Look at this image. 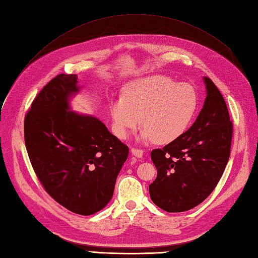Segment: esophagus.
Masks as SVG:
<instances>
[{"label":"esophagus","instance_id":"1","mask_svg":"<svg viewBox=\"0 0 258 258\" xmlns=\"http://www.w3.org/2000/svg\"><path fill=\"white\" fill-rule=\"evenodd\" d=\"M131 154L134 155V156H136L137 158H141L142 156H143V151L140 150V148L132 147V148H131Z\"/></svg>","mask_w":258,"mask_h":258}]
</instances>
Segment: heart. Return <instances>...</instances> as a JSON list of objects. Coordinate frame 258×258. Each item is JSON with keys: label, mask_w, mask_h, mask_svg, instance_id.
<instances>
[{"label": "heart", "mask_w": 258, "mask_h": 258, "mask_svg": "<svg viewBox=\"0 0 258 258\" xmlns=\"http://www.w3.org/2000/svg\"><path fill=\"white\" fill-rule=\"evenodd\" d=\"M198 106L192 86L163 75H152L129 83L123 98L111 104L116 135L127 138L140 121L145 127L143 140L165 144L174 141L188 128ZM142 118H139V116Z\"/></svg>", "instance_id": "obj_1"}]
</instances>
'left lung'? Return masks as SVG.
I'll return each mask as SVG.
<instances>
[{
  "label": "left lung",
  "mask_w": 258,
  "mask_h": 258,
  "mask_svg": "<svg viewBox=\"0 0 258 258\" xmlns=\"http://www.w3.org/2000/svg\"><path fill=\"white\" fill-rule=\"evenodd\" d=\"M205 104L192 126L161 150L151 153L157 177L150 185L154 204L167 212H184L213 191L230 156L232 122L214 83L204 77Z\"/></svg>",
  "instance_id": "8db88e82"
}]
</instances>
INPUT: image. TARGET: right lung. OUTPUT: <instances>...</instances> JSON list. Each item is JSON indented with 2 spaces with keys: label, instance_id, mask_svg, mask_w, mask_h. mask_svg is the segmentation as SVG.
Returning <instances> with one entry per match:
<instances>
[{
  "label": "right lung",
  "instance_id": "obj_1",
  "mask_svg": "<svg viewBox=\"0 0 258 258\" xmlns=\"http://www.w3.org/2000/svg\"><path fill=\"white\" fill-rule=\"evenodd\" d=\"M76 74H59L35 97L25 118L27 152L45 190L71 212L91 215L113 197L129 148L91 115L71 111Z\"/></svg>",
  "mask_w": 258,
  "mask_h": 258
}]
</instances>
